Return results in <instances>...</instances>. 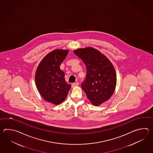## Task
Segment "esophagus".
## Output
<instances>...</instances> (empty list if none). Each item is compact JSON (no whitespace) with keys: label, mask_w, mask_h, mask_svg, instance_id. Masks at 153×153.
<instances>
[{"label":"esophagus","mask_w":153,"mask_h":153,"mask_svg":"<svg viewBox=\"0 0 153 153\" xmlns=\"http://www.w3.org/2000/svg\"><path fill=\"white\" fill-rule=\"evenodd\" d=\"M79 84V83L78 82H74V83H73L72 85V88H75L76 86H78Z\"/></svg>","instance_id":"esophagus-1"}]
</instances>
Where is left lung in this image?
Listing matches in <instances>:
<instances>
[{"label": "left lung", "instance_id": "left-lung-1", "mask_svg": "<svg viewBox=\"0 0 153 153\" xmlns=\"http://www.w3.org/2000/svg\"><path fill=\"white\" fill-rule=\"evenodd\" d=\"M73 51L86 68V77L81 88L91 103L98 106L108 101L115 91L117 74L114 66L105 56L93 48Z\"/></svg>", "mask_w": 153, "mask_h": 153}]
</instances>
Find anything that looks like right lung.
<instances>
[{
  "label": "right lung",
  "mask_w": 153,
  "mask_h": 153,
  "mask_svg": "<svg viewBox=\"0 0 153 153\" xmlns=\"http://www.w3.org/2000/svg\"><path fill=\"white\" fill-rule=\"evenodd\" d=\"M68 52V50H53L43 58L36 70L35 81L39 93L45 101L55 105L65 100L71 88L60 69Z\"/></svg>",
  "instance_id": "right-lung-1"
}]
</instances>
